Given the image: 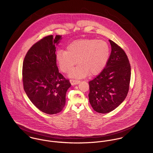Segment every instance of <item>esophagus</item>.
<instances>
[{
  "label": "esophagus",
  "mask_w": 153,
  "mask_h": 153,
  "mask_svg": "<svg viewBox=\"0 0 153 153\" xmlns=\"http://www.w3.org/2000/svg\"><path fill=\"white\" fill-rule=\"evenodd\" d=\"M79 81L78 80H74V79H71L70 80V82L71 83L72 85H78L79 83Z\"/></svg>",
  "instance_id": "34e87169"
}]
</instances>
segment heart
<instances>
[{"instance_id": "b5f03b06", "label": "heart", "mask_w": 153, "mask_h": 153, "mask_svg": "<svg viewBox=\"0 0 153 153\" xmlns=\"http://www.w3.org/2000/svg\"><path fill=\"white\" fill-rule=\"evenodd\" d=\"M111 48L108 42L94 39L77 40L71 42L67 51L58 50L56 61L61 71L67 73L72 70L69 76L72 78H83L89 74L91 76L100 73L109 59Z\"/></svg>"}]
</instances>
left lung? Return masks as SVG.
Listing matches in <instances>:
<instances>
[{"label":"left lung","mask_w":153,"mask_h":153,"mask_svg":"<svg viewBox=\"0 0 153 153\" xmlns=\"http://www.w3.org/2000/svg\"><path fill=\"white\" fill-rule=\"evenodd\" d=\"M111 54L105 68L89 82V102L95 111L109 113L117 108L127 97L131 76V67L123 50L109 40Z\"/></svg>","instance_id":"8db88e82"}]
</instances>
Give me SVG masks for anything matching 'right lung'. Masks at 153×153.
<instances>
[{
  "label": "right lung",
  "instance_id": "obj_1",
  "mask_svg": "<svg viewBox=\"0 0 153 153\" xmlns=\"http://www.w3.org/2000/svg\"><path fill=\"white\" fill-rule=\"evenodd\" d=\"M62 36H47L28 51L23 64V82L29 99L40 111L48 114L61 111L66 93L71 86L59 72L56 59V45Z\"/></svg>",
  "mask_w": 153,
  "mask_h": 153
}]
</instances>
